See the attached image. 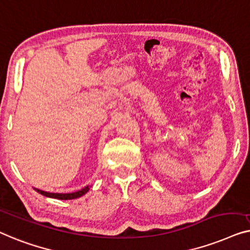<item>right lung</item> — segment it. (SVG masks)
Wrapping results in <instances>:
<instances>
[{"label": "right lung", "instance_id": "obj_1", "mask_svg": "<svg viewBox=\"0 0 250 250\" xmlns=\"http://www.w3.org/2000/svg\"><path fill=\"white\" fill-rule=\"evenodd\" d=\"M35 190H36L37 192H40L41 195H44V196H46V197H50V198L68 200V199H75V198H78V197H82L83 195H85L86 192L89 190V187H88V186H87V187L83 188L82 190L76 191V192H71V194H54V192H46V191L40 190V189H35Z\"/></svg>", "mask_w": 250, "mask_h": 250}]
</instances>
